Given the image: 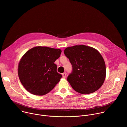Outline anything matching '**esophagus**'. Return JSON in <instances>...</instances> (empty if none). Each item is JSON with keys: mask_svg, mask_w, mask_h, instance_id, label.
I'll return each mask as SVG.
<instances>
[{"mask_svg": "<svg viewBox=\"0 0 127 127\" xmlns=\"http://www.w3.org/2000/svg\"><path fill=\"white\" fill-rule=\"evenodd\" d=\"M62 76H63V78H65L66 77V72L63 73H62Z\"/></svg>", "mask_w": 127, "mask_h": 127, "instance_id": "1", "label": "esophagus"}]
</instances>
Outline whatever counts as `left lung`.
<instances>
[{
    "instance_id": "obj_1",
    "label": "left lung",
    "mask_w": 127,
    "mask_h": 127,
    "mask_svg": "<svg viewBox=\"0 0 127 127\" xmlns=\"http://www.w3.org/2000/svg\"><path fill=\"white\" fill-rule=\"evenodd\" d=\"M64 53L72 67L67 80L75 91L89 94L103 85L106 74V65L97 50L80 45L67 47Z\"/></svg>"
}]
</instances>
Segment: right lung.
I'll return each mask as SVG.
<instances>
[{
  "instance_id": "obj_1",
  "label": "right lung",
  "mask_w": 127,
  "mask_h": 127,
  "mask_svg": "<svg viewBox=\"0 0 127 127\" xmlns=\"http://www.w3.org/2000/svg\"><path fill=\"white\" fill-rule=\"evenodd\" d=\"M61 52L60 49L36 46L21 58L18 67L19 78L31 94L45 95L60 81L62 75L57 72V66L54 63Z\"/></svg>"
}]
</instances>
